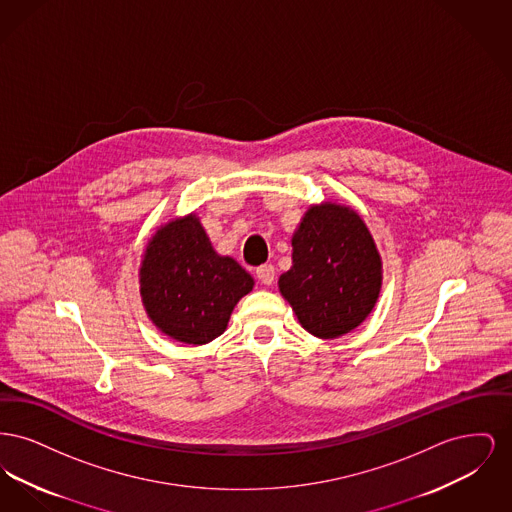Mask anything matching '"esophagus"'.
Here are the masks:
<instances>
[{"label": "esophagus", "instance_id": "1", "mask_svg": "<svg viewBox=\"0 0 512 512\" xmlns=\"http://www.w3.org/2000/svg\"><path fill=\"white\" fill-rule=\"evenodd\" d=\"M255 274H257V278H259V282L261 284H265V286H270L272 282H274V276H276V270L272 265H261V267L255 270Z\"/></svg>", "mask_w": 512, "mask_h": 512}]
</instances>
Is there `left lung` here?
<instances>
[{"label": "left lung", "mask_w": 512, "mask_h": 512, "mask_svg": "<svg viewBox=\"0 0 512 512\" xmlns=\"http://www.w3.org/2000/svg\"><path fill=\"white\" fill-rule=\"evenodd\" d=\"M292 245V268L278 286L301 326L322 340L357 328L382 286V261L365 222L343 205L311 207Z\"/></svg>", "instance_id": "8db88e82"}]
</instances>
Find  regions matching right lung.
Masks as SVG:
<instances>
[{"label":"right lung","mask_w":512,"mask_h":512,"mask_svg":"<svg viewBox=\"0 0 512 512\" xmlns=\"http://www.w3.org/2000/svg\"><path fill=\"white\" fill-rule=\"evenodd\" d=\"M140 290L153 324L184 343L203 345L226 330L234 305L253 278L215 253L195 215L157 230L140 268Z\"/></svg>","instance_id":"1"}]
</instances>
